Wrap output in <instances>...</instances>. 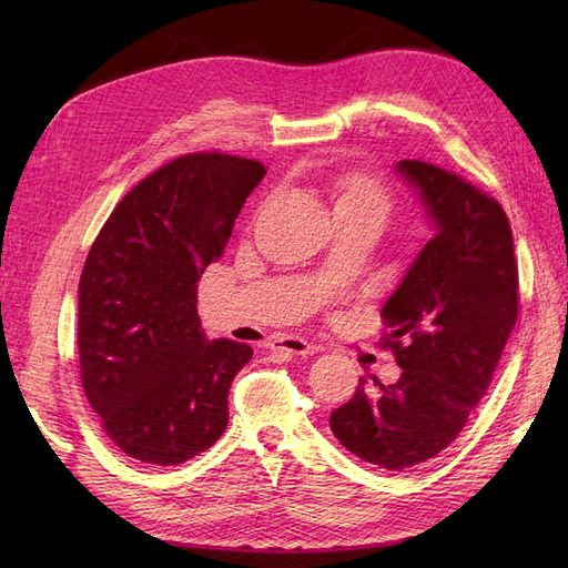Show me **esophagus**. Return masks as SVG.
I'll list each match as a JSON object with an SVG mask.
<instances>
[{"mask_svg":"<svg viewBox=\"0 0 568 568\" xmlns=\"http://www.w3.org/2000/svg\"><path fill=\"white\" fill-rule=\"evenodd\" d=\"M272 351H282L286 355H313L317 353V346L298 336H280L272 341Z\"/></svg>","mask_w":568,"mask_h":568,"instance_id":"34e87169","label":"esophagus"}]
</instances>
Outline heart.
Wrapping results in <instances>:
<instances>
[{
	"label": "heart",
	"mask_w": 568,
	"mask_h": 568,
	"mask_svg": "<svg viewBox=\"0 0 568 568\" xmlns=\"http://www.w3.org/2000/svg\"><path fill=\"white\" fill-rule=\"evenodd\" d=\"M346 199H351V201H369V203H376V205H382V209H386L384 192L374 182H369V180H353L346 186V192H343L341 201H346Z\"/></svg>",
	"instance_id": "heart-1"
}]
</instances>
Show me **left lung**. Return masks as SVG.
Returning <instances> with one entry per match:
<instances>
[{"label": "left lung", "mask_w": 568, "mask_h": 568, "mask_svg": "<svg viewBox=\"0 0 568 568\" xmlns=\"http://www.w3.org/2000/svg\"><path fill=\"white\" fill-rule=\"evenodd\" d=\"M395 170L434 225L382 307L403 374L363 376L329 426L355 457L403 471L448 448L484 398L517 324L519 272L500 203L432 163Z\"/></svg>", "instance_id": "1"}]
</instances>
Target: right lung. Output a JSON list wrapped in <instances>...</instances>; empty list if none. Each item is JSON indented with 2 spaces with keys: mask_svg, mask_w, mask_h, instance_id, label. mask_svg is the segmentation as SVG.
<instances>
[{
  "mask_svg": "<svg viewBox=\"0 0 568 568\" xmlns=\"http://www.w3.org/2000/svg\"><path fill=\"white\" fill-rule=\"evenodd\" d=\"M265 178L257 161L189 153L144 178L101 227L78 286L82 388L125 455L175 467L227 428V395L253 351L209 341L196 311L203 270Z\"/></svg>",
  "mask_w": 568,
  "mask_h": 568,
  "instance_id": "right-lung-1",
  "label": "right lung"
}]
</instances>
